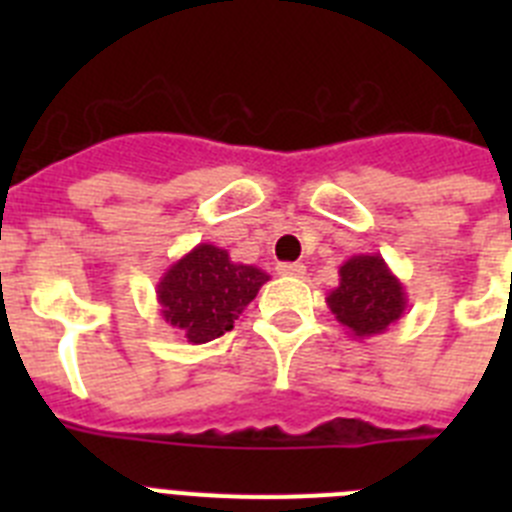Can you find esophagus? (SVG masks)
<instances>
[{
    "mask_svg": "<svg viewBox=\"0 0 512 512\" xmlns=\"http://www.w3.org/2000/svg\"><path fill=\"white\" fill-rule=\"evenodd\" d=\"M279 274H284V277H305V266L302 264H279Z\"/></svg>",
    "mask_w": 512,
    "mask_h": 512,
    "instance_id": "34e87169",
    "label": "esophagus"
}]
</instances>
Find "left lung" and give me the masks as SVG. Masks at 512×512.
<instances>
[{"instance_id": "obj_1", "label": "left lung", "mask_w": 512, "mask_h": 512, "mask_svg": "<svg viewBox=\"0 0 512 512\" xmlns=\"http://www.w3.org/2000/svg\"><path fill=\"white\" fill-rule=\"evenodd\" d=\"M338 287L325 302L354 338L379 336L405 315L408 295L379 253H359L338 269Z\"/></svg>"}]
</instances>
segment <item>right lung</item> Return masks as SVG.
<instances>
[{
	"label": "right lung",
	"instance_id": "1",
	"mask_svg": "<svg viewBox=\"0 0 512 512\" xmlns=\"http://www.w3.org/2000/svg\"><path fill=\"white\" fill-rule=\"evenodd\" d=\"M266 282L269 274L259 266L230 261L225 248L200 243L164 271L156 300L171 328L189 343H207L233 328Z\"/></svg>",
	"mask_w": 512,
	"mask_h": 512
}]
</instances>
